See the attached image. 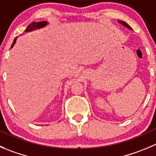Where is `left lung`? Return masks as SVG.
Masks as SVG:
<instances>
[{
	"mask_svg": "<svg viewBox=\"0 0 156 156\" xmlns=\"http://www.w3.org/2000/svg\"><path fill=\"white\" fill-rule=\"evenodd\" d=\"M119 22L120 23H121V24H122L123 25V26H125L126 27H127V28H129V29H130V30H133L131 28V27L129 26V24H127L126 23V22H124V21H122V20H119Z\"/></svg>",
	"mask_w": 156,
	"mask_h": 156,
	"instance_id": "obj_1",
	"label": "left lung"
}]
</instances>
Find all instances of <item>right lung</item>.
Listing matches in <instances>:
<instances>
[{
  "mask_svg": "<svg viewBox=\"0 0 156 156\" xmlns=\"http://www.w3.org/2000/svg\"><path fill=\"white\" fill-rule=\"evenodd\" d=\"M47 24V21L33 22V23H31L30 24L28 25L27 27L26 30H25V32H30V31L33 30L39 29V28L44 27H45ZM16 41H17V38H15V39H14V42H13V44H12V45H11V47H10V48H12V47H14V45L15 44V43H16Z\"/></svg>",
  "mask_w": 156,
  "mask_h": 156,
  "instance_id": "obj_1",
  "label": "right lung"
}]
</instances>
